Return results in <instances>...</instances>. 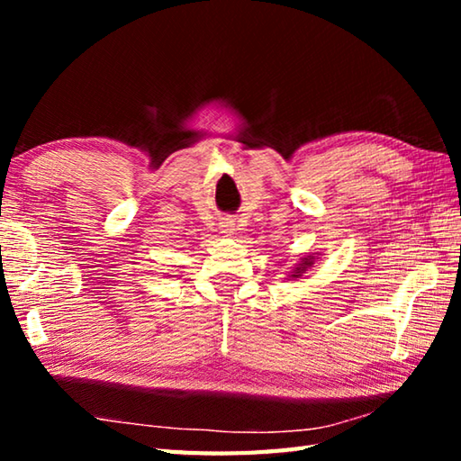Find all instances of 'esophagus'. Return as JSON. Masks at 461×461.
I'll return each instance as SVG.
<instances>
[{"label": "esophagus", "mask_w": 461, "mask_h": 461, "mask_svg": "<svg viewBox=\"0 0 461 461\" xmlns=\"http://www.w3.org/2000/svg\"><path fill=\"white\" fill-rule=\"evenodd\" d=\"M220 228H221V233H225V236H233V233H236V223H233L231 220H223Z\"/></svg>", "instance_id": "obj_1"}]
</instances>
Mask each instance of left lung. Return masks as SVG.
I'll list each match as a JSON object with an SVG mask.
<instances>
[{"label":"left lung","mask_w":461,"mask_h":461,"mask_svg":"<svg viewBox=\"0 0 461 461\" xmlns=\"http://www.w3.org/2000/svg\"><path fill=\"white\" fill-rule=\"evenodd\" d=\"M312 263H315V256H312V253H311V256H305V258H303V259L297 263V266L293 267L289 279H301V277H303V273H305V271L312 266Z\"/></svg>","instance_id":"8db88e82"}]
</instances>
